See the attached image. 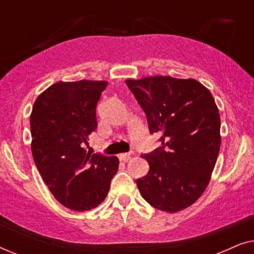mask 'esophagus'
<instances>
[{"mask_svg":"<svg viewBox=\"0 0 254 254\" xmlns=\"http://www.w3.org/2000/svg\"><path fill=\"white\" fill-rule=\"evenodd\" d=\"M118 157H119L120 161L128 162V161H129V158H130V154H129V152H125V154H120L119 156H118Z\"/></svg>","mask_w":254,"mask_h":254,"instance_id":"esophagus-1","label":"esophagus"}]
</instances>
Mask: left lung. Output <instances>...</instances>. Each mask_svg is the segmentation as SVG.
Instances as JSON below:
<instances>
[{
  "instance_id": "1",
  "label": "left lung",
  "mask_w": 254,
  "mask_h": 254,
  "mask_svg": "<svg viewBox=\"0 0 254 254\" xmlns=\"http://www.w3.org/2000/svg\"><path fill=\"white\" fill-rule=\"evenodd\" d=\"M126 84L147 116L149 131L162 145L142 156L147 176L136 180L152 207L177 213L206 190L221 147V119L209 90L193 78L150 76Z\"/></svg>"
}]
</instances>
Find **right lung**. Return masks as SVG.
Segmentation results:
<instances>
[{
    "instance_id": "right-lung-1",
    "label": "right lung",
    "mask_w": 254,
    "mask_h": 254,
    "mask_svg": "<svg viewBox=\"0 0 254 254\" xmlns=\"http://www.w3.org/2000/svg\"><path fill=\"white\" fill-rule=\"evenodd\" d=\"M106 81L58 82L39 95L30 118L31 150L44 183L61 204L84 211L103 202L119 168L116 156L86 151Z\"/></svg>"
}]
</instances>
